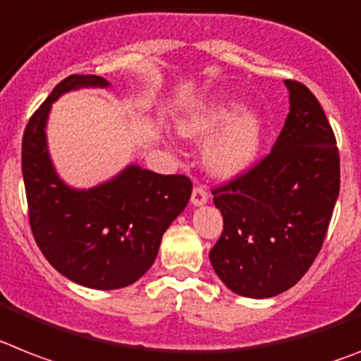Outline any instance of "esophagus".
<instances>
[{
  "instance_id": "esophagus-1",
  "label": "esophagus",
  "mask_w": 361,
  "mask_h": 361,
  "mask_svg": "<svg viewBox=\"0 0 361 361\" xmlns=\"http://www.w3.org/2000/svg\"><path fill=\"white\" fill-rule=\"evenodd\" d=\"M208 202V192H206V188L202 186H195L192 192V204L193 206H202Z\"/></svg>"
}]
</instances>
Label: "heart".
I'll return each mask as SVG.
<instances>
[{"instance_id": "heart-1", "label": "heart", "mask_w": 361, "mask_h": 361, "mask_svg": "<svg viewBox=\"0 0 361 361\" xmlns=\"http://www.w3.org/2000/svg\"><path fill=\"white\" fill-rule=\"evenodd\" d=\"M184 137H208L202 157L212 173L235 177L255 162L263 144V120L254 109H241L237 102H214L188 113L178 122Z\"/></svg>"}]
</instances>
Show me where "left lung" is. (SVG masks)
I'll use <instances>...</instances> for the list:
<instances>
[{
  "label": "left lung",
  "mask_w": 361,
  "mask_h": 361,
  "mask_svg": "<svg viewBox=\"0 0 361 361\" xmlns=\"http://www.w3.org/2000/svg\"><path fill=\"white\" fill-rule=\"evenodd\" d=\"M285 85L290 111L270 155L212 192L224 223L212 267L230 290L254 300L281 294L307 274L340 193V153L325 111L307 85Z\"/></svg>",
  "instance_id": "1"
}]
</instances>
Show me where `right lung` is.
Returning a JSON list of instances; mask_svg holds the SVG:
<instances>
[{
  "instance_id": "add662e5",
  "label": "right lung",
  "mask_w": 361,
  "mask_h": 361,
  "mask_svg": "<svg viewBox=\"0 0 361 361\" xmlns=\"http://www.w3.org/2000/svg\"><path fill=\"white\" fill-rule=\"evenodd\" d=\"M82 87H109L97 75H71L30 116L21 144L29 223L45 259L71 281L97 290L122 288L144 276L162 235L192 195L184 175L129 164L89 190L67 186L52 166L47 118L52 102Z\"/></svg>"
}]
</instances>
